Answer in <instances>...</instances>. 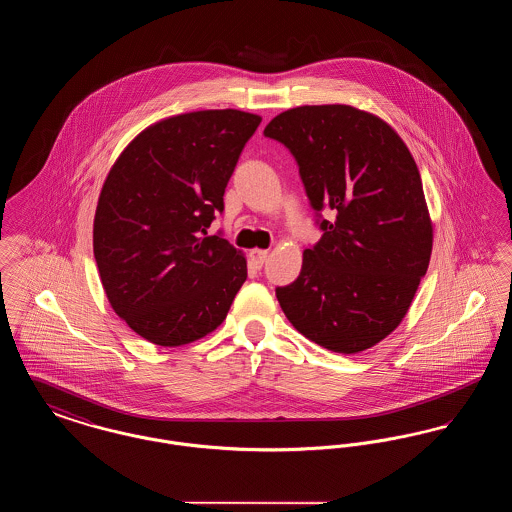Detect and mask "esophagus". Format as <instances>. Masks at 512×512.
<instances>
[{
  "mask_svg": "<svg viewBox=\"0 0 512 512\" xmlns=\"http://www.w3.org/2000/svg\"><path fill=\"white\" fill-rule=\"evenodd\" d=\"M267 257V249H259V247H255V249H251V251H249V259H251V263H253L257 268L263 267V263L267 261Z\"/></svg>",
  "mask_w": 512,
  "mask_h": 512,
  "instance_id": "obj_1",
  "label": "esophagus"
}]
</instances>
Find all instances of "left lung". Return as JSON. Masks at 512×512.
<instances>
[{"mask_svg":"<svg viewBox=\"0 0 512 512\" xmlns=\"http://www.w3.org/2000/svg\"><path fill=\"white\" fill-rule=\"evenodd\" d=\"M265 136L292 151L313 209L336 213L297 280L276 288L284 315L328 351L374 347L407 315L434 244L409 147L378 115L341 103L288 109Z\"/></svg>","mask_w":512,"mask_h":512,"instance_id":"8db88e82","label":"left lung"}]
</instances>
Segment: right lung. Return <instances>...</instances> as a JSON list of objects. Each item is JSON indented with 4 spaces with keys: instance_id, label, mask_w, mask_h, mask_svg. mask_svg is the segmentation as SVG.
<instances>
[{
    "instance_id": "obj_1",
    "label": "right lung",
    "mask_w": 512,
    "mask_h": 512,
    "mask_svg": "<svg viewBox=\"0 0 512 512\" xmlns=\"http://www.w3.org/2000/svg\"><path fill=\"white\" fill-rule=\"evenodd\" d=\"M261 121L238 109H205L153 122L107 174L94 257L113 311L144 340L186 345L228 315L247 261L207 228Z\"/></svg>"
}]
</instances>
